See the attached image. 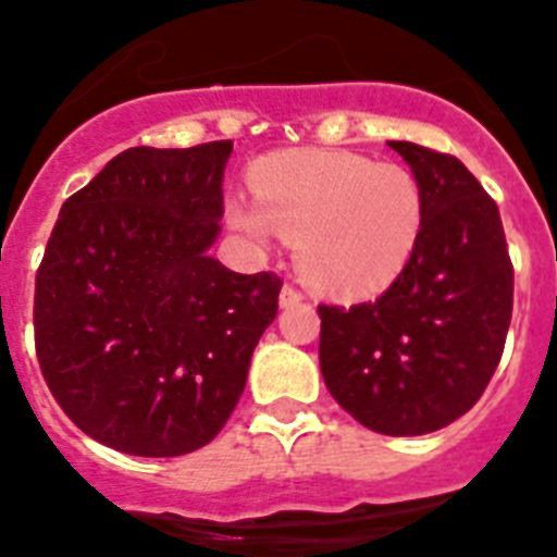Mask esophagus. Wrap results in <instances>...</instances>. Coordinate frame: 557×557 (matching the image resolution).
I'll return each instance as SVG.
<instances>
[{
    "instance_id": "34e87169",
    "label": "esophagus",
    "mask_w": 557,
    "mask_h": 557,
    "mask_svg": "<svg viewBox=\"0 0 557 557\" xmlns=\"http://www.w3.org/2000/svg\"><path fill=\"white\" fill-rule=\"evenodd\" d=\"M302 299L305 294L294 283H285L283 290H280V305H283V308H294V305H299Z\"/></svg>"
}]
</instances>
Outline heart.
Returning a JSON list of instances; mask_svg holds the SVG:
<instances>
[{
  "label": "heart",
  "mask_w": 557,
  "mask_h": 557,
  "mask_svg": "<svg viewBox=\"0 0 557 557\" xmlns=\"http://www.w3.org/2000/svg\"><path fill=\"white\" fill-rule=\"evenodd\" d=\"M255 201L230 202V222L255 242L277 230L297 242L299 269L315 288L369 297L413 260L424 230L419 180L397 163L338 149H290L249 172Z\"/></svg>",
  "instance_id": "heart-1"
}]
</instances>
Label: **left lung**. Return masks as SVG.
I'll return each instance as SVG.
<instances>
[{"mask_svg":"<svg viewBox=\"0 0 557 557\" xmlns=\"http://www.w3.org/2000/svg\"><path fill=\"white\" fill-rule=\"evenodd\" d=\"M424 197L413 260L372 302L319 305V366L335 403L383 435L447 428L483 397L513 313L497 202L455 154L388 141Z\"/></svg>","mask_w":557,"mask_h":557,"instance_id":"8db88e82","label":"left lung"}]
</instances>
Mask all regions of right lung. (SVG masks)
Instances as JSON below:
<instances>
[{
    "label": "right lung",
    "mask_w": 557,
    "mask_h": 557,
    "mask_svg": "<svg viewBox=\"0 0 557 557\" xmlns=\"http://www.w3.org/2000/svg\"><path fill=\"white\" fill-rule=\"evenodd\" d=\"M233 141L133 147L63 202L35 274V355L63 413L141 458L219 435L283 280L210 258Z\"/></svg>",
    "instance_id": "1"
}]
</instances>
